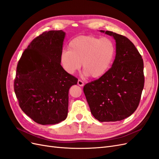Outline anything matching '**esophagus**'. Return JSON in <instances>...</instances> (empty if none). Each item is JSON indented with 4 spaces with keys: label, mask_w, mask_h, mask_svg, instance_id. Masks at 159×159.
<instances>
[{
    "label": "esophagus",
    "mask_w": 159,
    "mask_h": 159,
    "mask_svg": "<svg viewBox=\"0 0 159 159\" xmlns=\"http://www.w3.org/2000/svg\"><path fill=\"white\" fill-rule=\"evenodd\" d=\"M78 85H80V86H84V82L83 81H81V80H79L78 81Z\"/></svg>",
    "instance_id": "34e87169"
}]
</instances>
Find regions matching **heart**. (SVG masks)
Here are the masks:
<instances>
[{
  "instance_id": "b5f03b06",
  "label": "heart",
  "mask_w": 159,
  "mask_h": 159,
  "mask_svg": "<svg viewBox=\"0 0 159 159\" xmlns=\"http://www.w3.org/2000/svg\"><path fill=\"white\" fill-rule=\"evenodd\" d=\"M115 52V45L110 38L81 35L70 40L68 50L61 52L60 61L68 74H75L82 63L85 75L99 78L111 66Z\"/></svg>"
}]
</instances>
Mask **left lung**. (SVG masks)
I'll return each instance as SVG.
<instances>
[{
	"instance_id": "1",
	"label": "left lung",
	"mask_w": 159,
	"mask_h": 159,
	"mask_svg": "<svg viewBox=\"0 0 159 159\" xmlns=\"http://www.w3.org/2000/svg\"><path fill=\"white\" fill-rule=\"evenodd\" d=\"M114 38L116 55L113 65L99 79L85 84L84 92L91 113L100 122L117 121L131 115L139 106L144 88L141 55L125 36L101 30Z\"/></svg>"
}]
</instances>
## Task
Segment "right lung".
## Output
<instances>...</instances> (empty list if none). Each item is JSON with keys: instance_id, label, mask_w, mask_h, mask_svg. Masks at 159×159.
<instances>
[{"instance_id": "1", "label": "right lung", "mask_w": 159, "mask_h": 159, "mask_svg": "<svg viewBox=\"0 0 159 159\" xmlns=\"http://www.w3.org/2000/svg\"><path fill=\"white\" fill-rule=\"evenodd\" d=\"M65 32L50 30L35 38L22 53L14 89L23 112L41 125L64 121L68 112V92L78 79L60 63Z\"/></svg>"}]
</instances>
